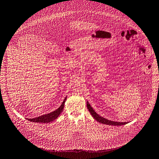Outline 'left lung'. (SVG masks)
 <instances>
[{"mask_svg":"<svg viewBox=\"0 0 159 159\" xmlns=\"http://www.w3.org/2000/svg\"><path fill=\"white\" fill-rule=\"evenodd\" d=\"M87 109L89 111L90 113L92 115V116L93 117V118L94 119H96V120H97L98 122L100 123H103L105 125H113V126H121L123 125H125L127 123L126 122H116V121H112L111 120H107L102 117L100 116L98 114H97L95 111L93 110V107H91V106L90 105V104H89L88 102H87Z\"/></svg>","mask_w":159,"mask_h":159,"instance_id":"8db88e82","label":"left lung"}]
</instances>
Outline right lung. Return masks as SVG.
Wrapping results in <instances>:
<instances>
[{"label": "right lung", "instance_id": "right-lung-1", "mask_svg": "<svg viewBox=\"0 0 159 159\" xmlns=\"http://www.w3.org/2000/svg\"><path fill=\"white\" fill-rule=\"evenodd\" d=\"M66 100V97H65L64 101L62 102V104L60 106V107H59V108H57L56 110L51 112L49 113L45 114V115H43V116H41L38 117H36V118L29 119L28 120H30V121H31V122L43 123H49L51 121H52V120L57 118L59 116L60 114L61 113V112H62Z\"/></svg>", "mask_w": 159, "mask_h": 159}]
</instances>
